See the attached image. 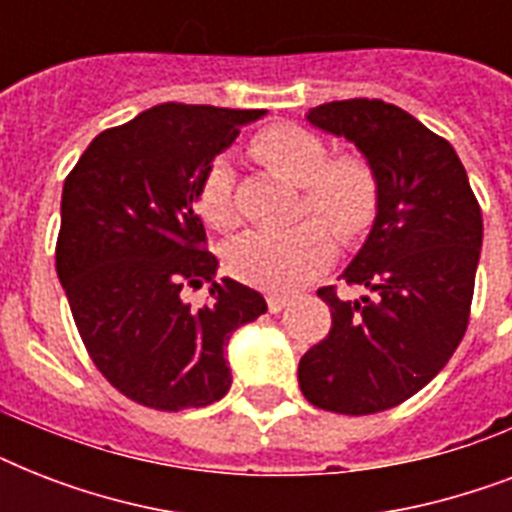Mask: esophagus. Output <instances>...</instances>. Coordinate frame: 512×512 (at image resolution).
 Returning a JSON list of instances; mask_svg holds the SVG:
<instances>
[{
    "label": "esophagus",
    "instance_id": "esophagus-1",
    "mask_svg": "<svg viewBox=\"0 0 512 512\" xmlns=\"http://www.w3.org/2000/svg\"><path fill=\"white\" fill-rule=\"evenodd\" d=\"M265 300H268V311L271 313H281L289 305V295H279V292H268Z\"/></svg>",
    "mask_w": 512,
    "mask_h": 512
}]
</instances>
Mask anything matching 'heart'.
Segmentation results:
<instances>
[{"label": "heart", "instance_id": "heart-1", "mask_svg": "<svg viewBox=\"0 0 512 512\" xmlns=\"http://www.w3.org/2000/svg\"><path fill=\"white\" fill-rule=\"evenodd\" d=\"M260 162L279 172L303 191V209L324 217L345 239L369 228L377 209V183L361 156L345 154L327 159V146L295 124H273L252 140ZM199 215L212 228L228 231L236 225L233 170L225 159L212 162L199 191ZM335 249L332 231L321 220L289 231H249L228 252V268L236 279L263 289H292L311 279L329 263Z\"/></svg>", "mask_w": 512, "mask_h": 512}]
</instances>
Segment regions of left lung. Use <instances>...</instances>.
<instances>
[{"label": "left lung", "mask_w": 512, "mask_h": 512, "mask_svg": "<svg viewBox=\"0 0 512 512\" xmlns=\"http://www.w3.org/2000/svg\"><path fill=\"white\" fill-rule=\"evenodd\" d=\"M305 119L361 151L377 212L340 276L366 292L345 300L335 287L319 289L332 329L300 358L297 380L327 412H385L425 388L468 329L481 207L457 151L393 103L335 100Z\"/></svg>", "instance_id": "left-lung-1"}]
</instances>
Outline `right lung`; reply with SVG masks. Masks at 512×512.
Instances as JSON below:
<instances>
[{
    "instance_id": "obj_1",
    "label": "right lung",
    "mask_w": 512,
    "mask_h": 512,
    "mask_svg": "<svg viewBox=\"0 0 512 512\" xmlns=\"http://www.w3.org/2000/svg\"><path fill=\"white\" fill-rule=\"evenodd\" d=\"M265 111L162 103L100 132L63 183L55 268L103 377L132 401L177 412L231 388L225 345L268 311L265 297L215 279L196 215L204 172ZM210 281L191 309L183 286Z\"/></svg>"
}]
</instances>
